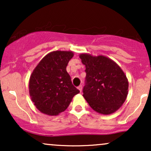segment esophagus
Returning <instances> with one entry per match:
<instances>
[{
	"instance_id": "1",
	"label": "esophagus",
	"mask_w": 151,
	"mask_h": 151,
	"mask_svg": "<svg viewBox=\"0 0 151 151\" xmlns=\"http://www.w3.org/2000/svg\"><path fill=\"white\" fill-rule=\"evenodd\" d=\"M77 89H79V91H80V92H81V90H82V86H81V85L79 86H78V87H77Z\"/></svg>"
}]
</instances>
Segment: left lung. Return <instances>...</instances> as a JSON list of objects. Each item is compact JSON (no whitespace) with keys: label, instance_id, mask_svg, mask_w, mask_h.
Instances as JSON below:
<instances>
[{"label":"left lung","instance_id":"obj_1","mask_svg":"<svg viewBox=\"0 0 151 151\" xmlns=\"http://www.w3.org/2000/svg\"><path fill=\"white\" fill-rule=\"evenodd\" d=\"M86 67V85L83 96L98 113L109 115L119 109L126 99L129 81L124 71L111 59L103 55H79Z\"/></svg>","mask_w":151,"mask_h":151}]
</instances>
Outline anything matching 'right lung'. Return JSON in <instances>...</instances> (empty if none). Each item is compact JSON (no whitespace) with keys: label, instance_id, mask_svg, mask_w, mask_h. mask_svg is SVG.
<instances>
[{"label":"right lung","instance_id":"obj_1","mask_svg":"<svg viewBox=\"0 0 151 151\" xmlns=\"http://www.w3.org/2000/svg\"><path fill=\"white\" fill-rule=\"evenodd\" d=\"M72 51H53L37 64L29 80V93L36 108L49 116L67 109L79 91L73 86L66 67L73 58Z\"/></svg>","mask_w":151,"mask_h":151}]
</instances>
